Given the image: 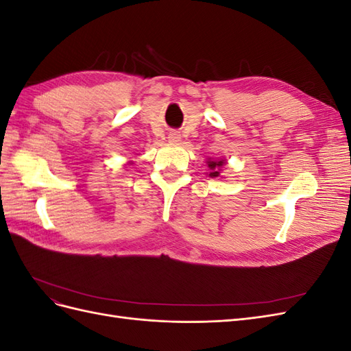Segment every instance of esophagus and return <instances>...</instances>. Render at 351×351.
I'll return each instance as SVG.
<instances>
[{"label":"esophagus","instance_id":"1","mask_svg":"<svg viewBox=\"0 0 351 351\" xmlns=\"http://www.w3.org/2000/svg\"><path fill=\"white\" fill-rule=\"evenodd\" d=\"M169 142H173V143H177V142H180V139H182V137H180V134L177 133V132H174V133H171L169 134Z\"/></svg>","mask_w":351,"mask_h":351}]
</instances>
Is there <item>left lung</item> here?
<instances>
[{
	"instance_id": "left-lung-1",
	"label": "left lung",
	"mask_w": 351,
	"mask_h": 351,
	"mask_svg": "<svg viewBox=\"0 0 351 351\" xmlns=\"http://www.w3.org/2000/svg\"><path fill=\"white\" fill-rule=\"evenodd\" d=\"M206 164H208V168H209V177L212 178H218L221 177V168L226 165V159H212V158H208L206 159Z\"/></svg>"
}]
</instances>
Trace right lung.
Returning a JSON list of instances; mask_svg holds the SVG:
<instances>
[{
    "label": "right lung",
    "mask_w": 351,
    "mask_h": 351,
    "mask_svg": "<svg viewBox=\"0 0 351 351\" xmlns=\"http://www.w3.org/2000/svg\"><path fill=\"white\" fill-rule=\"evenodd\" d=\"M132 164H133V161H129V162H127L125 165H132Z\"/></svg>",
    "instance_id": "1"
}]
</instances>
